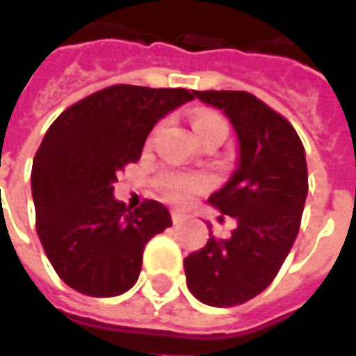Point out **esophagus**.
Listing matches in <instances>:
<instances>
[{"label": "esophagus", "instance_id": "34e87169", "mask_svg": "<svg viewBox=\"0 0 356 356\" xmlns=\"http://www.w3.org/2000/svg\"><path fill=\"white\" fill-rule=\"evenodd\" d=\"M171 218H173V225H183L187 215H183V213H179V211H173V213H171Z\"/></svg>", "mask_w": 356, "mask_h": 356}]
</instances>
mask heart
<instances>
[{"mask_svg": "<svg viewBox=\"0 0 356 356\" xmlns=\"http://www.w3.org/2000/svg\"><path fill=\"white\" fill-rule=\"evenodd\" d=\"M193 129L197 138H201L209 131L222 129L227 131V124L215 114H199L193 120ZM211 185V179L201 173H181V171H165L157 177V187L163 193V197L171 202L183 204L197 193H201Z\"/></svg>", "mask_w": 356, "mask_h": 356, "instance_id": "heart-1", "label": "heart"}]
</instances>
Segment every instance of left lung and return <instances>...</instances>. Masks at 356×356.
<instances>
[{"label": "left lung", "instance_id": "left-lung-1", "mask_svg": "<svg viewBox=\"0 0 356 356\" xmlns=\"http://www.w3.org/2000/svg\"><path fill=\"white\" fill-rule=\"evenodd\" d=\"M193 94L222 110L238 138V165L225 187L209 197L222 215L236 218V228L227 240L211 236L183 266L197 300L230 307L268 288L296 242L307 197L305 149L288 120L254 94Z\"/></svg>", "mask_w": 356, "mask_h": 356}]
</instances>
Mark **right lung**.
Wrapping results in <instances>:
<instances>
[{
	"label": "right lung",
	"instance_id": "add662e5",
	"mask_svg": "<svg viewBox=\"0 0 356 356\" xmlns=\"http://www.w3.org/2000/svg\"><path fill=\"white\" fill-rule=\"evenodd\" d=\"M195 94L116 84L67 108L35 154L37 234L58 277L84 296L114 298L140 276L143 248L171 227L161 202L138 209L114 197L120 169L136 163L154 126Z\"/></svg>",
	"mask_w": 356,
	"mask_h": 356
}]
</instances>
